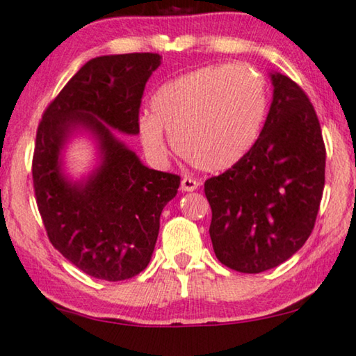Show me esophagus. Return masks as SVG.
I'll list each match as a JSON object with an SVG mask.
<instances>
[{
    "label": "esophagus",
    "instance_id": "1",
    "mask_svg": "<svg viewBox=\"0 0 356 356\" xmlns=\"http://www.w3.org/2000/svg\"><path fill=\"white\" fill-rule=\"evenodd\" d=\"M200 187V182L197 181V179H192V177H182V182H181V188L182 192H193L197 191V188Z\"/></svg>",
    "mask_w": 356,
    "mask_h": 356
}]
</instances>
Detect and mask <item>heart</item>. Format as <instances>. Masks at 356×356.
<instances>
[{"label": "heart", "mask_w": 356, "mask_h": 356, "mask_svg": "<svg viewBox=\"0 0 356 356\" xmlns=\"http://www.w3.org/2000/svg\"><path fill=\"white\" fill-rule=\"evenodd\" d=\"M138 117V135L149 158L164 161L174 148L193 168L221 172L243 161L262 131L267 88L254 68L238 63L203 66L169 79Z\"/></svg>", "instance_id": "1"}]
</instances>
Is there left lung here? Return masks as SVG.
<instances>
[{
  "instance_id": "1",
  "label": "left lung",
  "mask_w": 356,
  "mask_h": 356,
  "mask_svg": "<svg viewBox=\"0 0 356 356\" xmlns=\"http://www.w3.org/2000/svg\"><path fill=\"white\" fill-rule=\"evenodd\" d=\"M273 99L259 140L238 164L205 182L218 260L243 273L275 268L302 248L325 182V146L305 91L270 73Z\"/></svg>"
}]
</instances>
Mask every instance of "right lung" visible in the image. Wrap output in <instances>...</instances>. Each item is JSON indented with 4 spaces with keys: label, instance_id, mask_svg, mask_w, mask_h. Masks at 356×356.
<instances>
[{
    "label": "right lung",
    "instance_id": "add662e5",
    "mask_svg": "<svg viewBox=\"0 0 356 356\" xmlns=\"http://www.w3.org/2000/svg\"><path fill=\"white\" fill-rule=\"evenodd\" d=\"M158 54L89 60L47 107L37 130L32 177L42 221L54 248L89 277L120 282L148 267L163 208L181 177L146 168L113 130L138 135L146 81ZM86 131L99 163L73 181L64 170L67 141Z\"/></svg>",
    "mask_w": 356,
    "mask_h": 356
}]
</instances>
